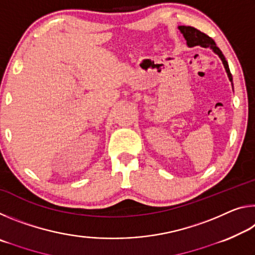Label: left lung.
<instances>
[{"instance_id": "obj_1", "label": "left lung", "mask_w": 255, "mask_h": 255, "mask_svg": "<svg viewBox=\"0 0 255 255\" xmlns=\"http://www.w3.org/2000/svg\"><path fill=\"white\" fill-rule=\"evenodd\" d=\"M178 29L180 30V32L183 34L184 39L187 40V45L189 47L201 46V47H204V48H210L216 55H218V57L222 59L223 65H224V67H225L227 76H228V79H230L232 86H233V77H232V74H231L230 67H228V63H227V60L225 58V56L223 55L222 50L219 49L217 46H216L215 41L211 39L210 37L207 36L206 33L199 31V30L193 28V27H189V25H188V27H187V25H179ZM233 90H234V86H233Z\"/></svg>"}]
</instances>
